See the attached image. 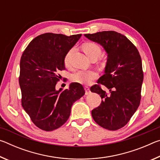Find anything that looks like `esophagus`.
Masks as SVG:
<instances>
[{
	"instance_id": "obj_1",
	"label": "esophagus",
	"mask_w": 160,
	"mask_h": 160,
	"mask_svg": "<svg viewBox=\"0 0 160 160\" xmlns=\"http://www.w3.org/2000/svg\"><path fill=\"white\" fill-rule=\"evenodd\" d=\"M85 94H87V95H88V94H90V89L88 88V87H85Z\"/></svg>"
}]
</instances>
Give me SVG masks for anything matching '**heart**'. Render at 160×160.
Returning <instances> with one entry per match:
<instances>
[{"mask_svg": "<svg viewBox=\"0 0 160 160\" xmlns=\"http://www.w3.org/2000/svg\"><path fill=\"white\" fill-rule=\"evenodd\" d=\"M82 49L87 56L90 58L93 56H99L101 55L102 51L98 45L93 42H87L82 45ZM73 49L70 50L65 57V64L68 66L70 64V58ZM98 77V73L94 70H78L72 75V80L73 82L80 84H90L93 80Z\"/></svg>", "mask_w": 160, "mask_h": 160, "instance_id": "heart-1", "label": "heart"}]
</instances>
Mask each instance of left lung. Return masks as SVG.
I'll return each instance as SVG.
<instances>
[{
    "instance_id": "8db88e82",
    "label": "left lung",
    "mask_w": 160,
    "mask_h": 160,
    "mask_svg": "<svg viewBox=\"0 0 160 160\" xmlns=\"http://www.w3.org/2000/svg\"><path fill=\"white\" fill-rule=\"evenodd\" d=\"M85 37L97 42L107 53L104 75L91 87L92 92L99 94L102 102L92 111L94 121L110 131L122 128L138 108L143 81L142 61L137 48L124 35L114 31L86 34Z\"/></svg>"
}]
</instances>
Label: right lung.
Segmentation results:
<instances>
[{"mask_svg": "<svg viewBox=\"0 0 160 160\" xmlns=\"http://www.w3.org/2000/svg\"><path fill=\"white\" fill-rule=\"evenodd\" d=\"M82 34L66 36L45 33L35 37L20 59L19 83L22 106L38 128L51 131L68 119L73 103L85 92L78 82L56 89L58 72L65 69V57Z\"/></svg>", "mask_w": 160, "mask_h": 160, "instance_id": "obj_1", "label": "right lung"}]
</instances>
